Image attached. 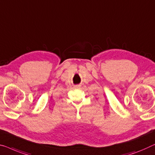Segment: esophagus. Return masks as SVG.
<instances>
[{"mask_svg": "<svg viewBox=\"0 0 155 155\" xmlns=\"http://www.w3.org/2000/svg\"><path fill=\"white\" fill-rule=\"evenodd\" d=\"M75 88H79L80 87V85H75Z\"/></svg>", "mask_w": 155, "mask_h": 155, "instance_id": "obj_1", "label": "esophagus"}]
</instances>
